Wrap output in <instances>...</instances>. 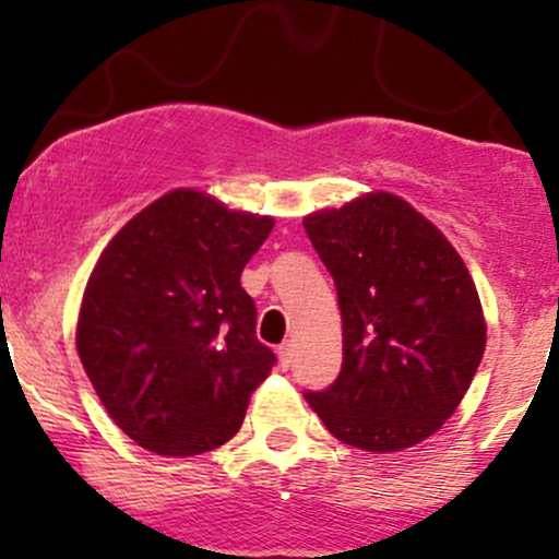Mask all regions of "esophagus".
<instances>
[{
  "label": "esophagus",
  "mask_w": 559,
  "mask_h": 559,
  "mask_svg": "<svg viewBox=\"0 0 559 559\" xmlns=\"http://www.w3.org/2000/svg\"><path fill=\"white\" fill-rule=\"evenodd\" d=\"M292 357H294V346L288 344V342H284V344L278 346V365H281V370L292 368Z\"/></svg>",
  "instance_id": "esophagus-1"
}]
</instances>
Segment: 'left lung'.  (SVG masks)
I'll return each instance as SVG.
<instances>
[{"label": "left lung", "instance_id": "8db88e82", "mask_svg": "<svg viewBox=\"0 0 559 559\" xmlns=\"http://www.w3.org/2000/svg\"><path fill=\"white\" fill-rule=\"evenodd\" d=\"M305 230L333 275L344 329L342 373L305 400L349 447L420 444L452 418L484 357V310L463 258L386 191L307 215Z\"/></svg>", "mask_w": 559, "mask_h": 559}]
</instances>
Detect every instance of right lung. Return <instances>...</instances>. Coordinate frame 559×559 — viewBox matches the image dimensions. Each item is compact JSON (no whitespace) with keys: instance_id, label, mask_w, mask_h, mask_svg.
<instances>
[{"instance_id":"add662e5","label":"right lung","mask_w":559,"mask_h":559,"mask_svg":"<svg viewBox=\"0 0 559 559\" xmlns=\"http://www.w3.org/2000/svg\"><path fill=\"white\" fill-rule=\"evenodd\" d=\"M273 217L176 189L107 243L83 292L79 357L102 404L139 447L191 457L241 428L275 355L258 342L241 271Z\"/></svg>"}]
</instances>
